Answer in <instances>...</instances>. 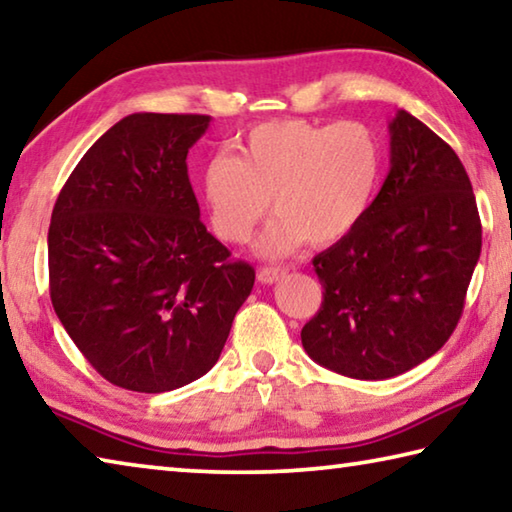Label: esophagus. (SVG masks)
<instances>
[{"mask_svg": "<svg viewBox=\"0 0 512 512\" xmlns=\"http://www.w3.org/2000/svg\"><path fill=\"white\" fill-rule=\"evenodd\" d=\"M284 268H280V266H264V268H259L257 271V280L262 282V284H273V282H277L280 280V277H284Z\"/></svg>", "mask_w": 512, "mask_h": 512, "instance_id": "obj_1", "label": "esophagus"}]
</instances>
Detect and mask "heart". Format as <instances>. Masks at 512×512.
Listing matches in <instances>:
<instances>
[{"instance_id":"b5f03b06","label":"heart","mask_w":512,"mask_h":512,"mask_svg":"<svg viewBox=\"0 0 512 512\" xmlns=\"http://www.w3.org/2000/svg\"><path fill=\"white\" fill-rule=\"evenodd\" d=\"M384 171L377 133L359 121L311 124L302 119L255 126L239 158L216 153L203 171V198L216 235L246 244L271 210L277 219L259 239L266 257L302 244L341 241L368 214Z\"/></svg>"}]
</instances>
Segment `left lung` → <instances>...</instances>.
Instances as JSON below:
<instances>
[{
    "mask_svg": "<svg viewBox=\"0 0 512 512\" xmlns=\"http://www.w3.org/2000/svg\"><path fill=\"white\" fill-rule=\"evenodd\" d=\"M391 171L350 235L314 257L323 284L302 345L352 379H388L427 361L461 320L481 255L472 183L452 146L400 110Z\"/></svg>",
    "mask_w": 512,
    "mask_h": 512,
    "instance_id": "1",
    "label": "left lung"
}]
</instances>
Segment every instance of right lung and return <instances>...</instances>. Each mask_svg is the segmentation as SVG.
I'll return each instance as SVG.
<instances>
[{
  "label": "right lung",
  "instance_id": "1",
  "mask_svg": "<svg viewBox=\"0 0 512 512\" xmlns=\"http://www.w3.org/2000/svg\"><path fill=\"white\" fill-rule=\"evenodd\" d=\"M207 126V115L124 117L76 164L51 212V305L90 366L126 391L203 377L253 291L255 268L207 232L187 176Z\"/></svg>",
  "mask_w": 512,
  "mask_h": 512
}]
</instances>
